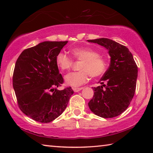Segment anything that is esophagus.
<instances>
[{
	"label": "esophagus",
	"mask_w": 153,
	"mask_h": 153,
	"mask_svg": "<svg viewBox=\"0 0 153 153\" xmlns=\"http://www.w3.org/2000/svg\"><path fill=\"white\" fill-rule=\"evenodd\" d=\"M83 88H83V87H81V88H74L73 90H74V91L75 92H77L80 91V90H82Z\"/></svg>",
	"instance_id": "1"
}]
</instances>
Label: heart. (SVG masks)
Instances as JSON below:
<instances>
[{"label": "heart", "instance_id": "obj_1", "mask_svg": "<svg viewBox=\"0 0 153 153\" xmlns=\"http://www.w3.org/2000/svg\"><path fill=\"white\" fill-rule=\"evenodd\" d=\"M75 59L82 61L80 71L71 72L65 76V81L69 86L77 87L86 83L89 76L98 77L102 76L107 69L106 59L100 56L99 52L88 47L74 48L71 50ZM56 63L61 70H68L73 65L71 58L63 52L56 56Z\"/></svg>", "mask_w": 153, "mask_h": 153}]
</instances>
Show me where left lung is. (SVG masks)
<instances>
[{"mask_svg": "<svg viewBox=\"0 0 153 153\" xmlns=\"http://www.w3.org/2000/svg\"><path fill=\"white\" fill-rule=\"evenodd\" d=\"M88 41L104 46L111 56L110 65L99 82L102 86L93 88L89 108L99 117H117L127 109L135 94L138 67L126 46L108 38Z\"/></svg>", "mask_w": 153, "mask_h": 153, "instance_id": "8db88e82", "label": "left lung"}]
</instances>
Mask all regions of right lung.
Masks as SVG:
<instances>
[{
    "instance_id": "1",
    "label": "right lung",
    "mask_w": 153,
    "mask_h": 153,
    "mask_svg": "<svg viewBox=\"0 0 153 153\" xmlns=\"http://www.w3.org/2000/svg\"><path fill=\"white\" fill-rule=\"evenodd\" d=\"M67 43L41 42L21 53L15 63L13 86L21 111L32 120L49 123L61 115L74 94L71 87L59 90L63 83L56 56Z\"/></svg>"
}]
</instances>
